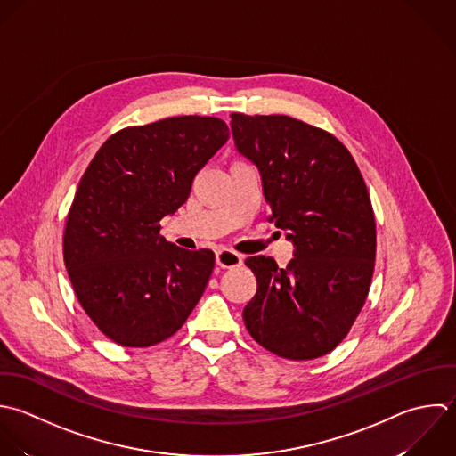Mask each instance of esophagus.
Wrapping results in <instances>:
<instances>
[{"label": "esophagus", "instance_id": "34e87169", "mask_svg": "<svg viewBox=\"0 0 456 456\" xmlns=\"http://www.w3.org/2000/svg\"><path fill=\"white\" fill-rule=\"evenodd\" d=\"M241 263H243V257L231 248H222L216 252V265L220 268H236Z\"/></svg>", "mask_w": 456, "mask_h": 456}]
</instances>
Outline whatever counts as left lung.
<instances>
[{
	"label": "left lung",
	"mask_w": 456,
	"mask_h": 456,
	"mask_svg": "<svg viewBox=\"0 0 456 456\" xmlns=\"http://www.w3.org/2000/svg\"><path fill=\"white\" fill-rule=\"evenodd\" d=\"M231 129L259 168L270 222L295 245L286 268L245 261L257 279L245 327L282 359L323 357L348 336L373 279L377 225L362 174L334 134L298 118L231 113Z\"/></svg>",
	"instance_id": "left-lung-1"
}]
</instances>
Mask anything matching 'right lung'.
I'll return each mask as SVG.
<instances>
[{
  "mask_svg": "<svg viewBox=\"0 0 456 456\" xmlns=\"http://www.w3.org/2000/svg\"><path fill=\"white\" fill-rule=\"evenodd\" d=\"M227 138L222 118L170 117L117 131L86 167L65 222L63 261L83 311L113 343L154 346L200 300L215 254L168 243L159 222L186 202Z\"/></svg>",
  "mask_w": 456,
  "mask_h": 456,
  "instance_id": "obj_1",
  "label": "right lung"
}]
</instances>
